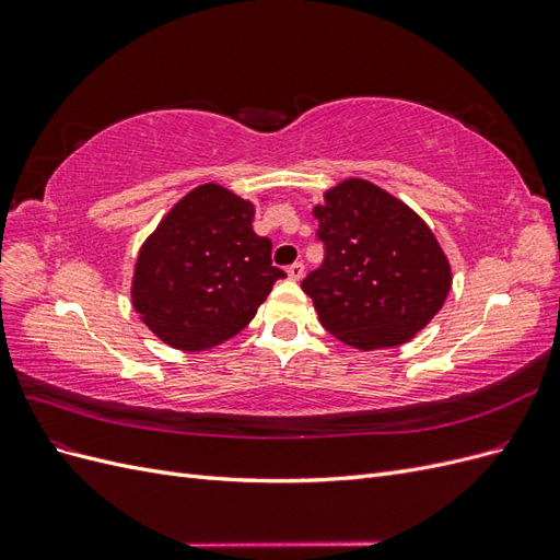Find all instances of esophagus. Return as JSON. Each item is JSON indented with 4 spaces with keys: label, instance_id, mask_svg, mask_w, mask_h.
<instances>
[{
    "label": "esophagus",
    "instance_id": "esophagus-1",
    "mask_svg": "<svg viewBox=\"0 0 560 560\" xmlns=\"http://www.w3.org/2000/svg\"><path fill=\"white\" fill-rule=\"evenodd\" d=\"M303 273H306V266H303L301 261H296V264L287 268V276H290V280H301Z\"/></svg>",
    "mask_w": 560,
    "mask_h": 560
}]
</instances>
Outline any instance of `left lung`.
I'll use <instances>...</instances> for the list:
<instances>
[{"label":"left lung","mask_w":560,"mask_h":560,"mask_svg":"<svg viewBox=\"0 0 560 560\" xmlns=\"http://www.w3.org/2000/svg\"><path fill=\"white\" fill-rule=\"evenodd\" d=\"M325 261L301 282L338 341L360 350L401 346L442 311L451 266L434 233L395 196L346 179L315 206Z\"/></svg>","instance_id":"obj_1"}]
</instances>
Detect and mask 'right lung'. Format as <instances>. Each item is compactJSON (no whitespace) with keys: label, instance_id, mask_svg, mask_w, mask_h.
I'll list each match as a JSON object with an SVG mask.
<instances>
[{"label":"right lung","instance_id":"add662e5","mask_svg":"<svg viewBox=\"0 0 560 560\" xmlns=\"http://www.w3.org/2000/svg\"><path fill=\"white\" fill-rule=\"evenodd\" d=\"M254 206L219 184L186 194L144 241L132 306L161 341L208 350L249 325L284 270L252 231Z\"/></svg>","mask_w":560,"mask_h":560}]
</instances>
